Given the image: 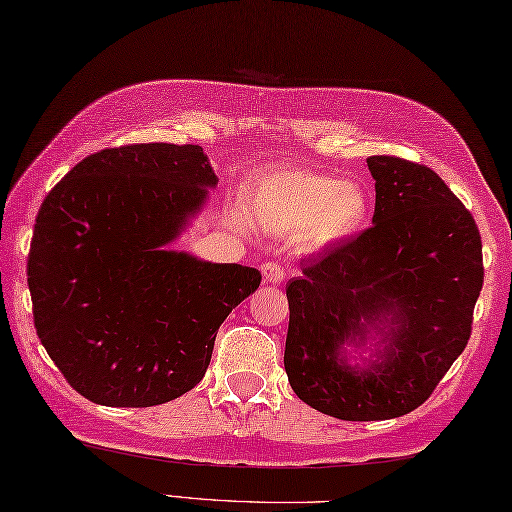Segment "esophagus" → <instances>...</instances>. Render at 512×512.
Returning a JSON list of instances; mask_svg holds the SVG:
<instances>
[{"label": "esophagus", "instance_id": "esophagus-1", "mask_svg": "<svg viewBox=\"0 0 512 512\" xmlns=\"http://www.w3.org/2000/svg\"><path fill=\"white\" fill-rule=\"evenodd\" d=\"M262 275H264V281L266 284H273V286H279L281 281L286 279V268L279 266L277 262H266L262 266Z\"/></svg>", "mask_w": 512, "mask_h": 512}]
</instances>
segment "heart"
<instances>
[{"instance_id": "obj_1", "label": "heart", "mask_w": 512, "mask_h": 512, "mask_svg": "<svg viewBox=\"0 0 512 512\" xmlns=\"http://www.w3.org/2000/svg\"><path fill=\"white\" fill-rule=\"evenodd\" d=\"M242 206L262 231H297L301 246L321 250L361 231L372 213V191L361 180L312 169H270L244 191Z\"/></svg>"}]
</instances>
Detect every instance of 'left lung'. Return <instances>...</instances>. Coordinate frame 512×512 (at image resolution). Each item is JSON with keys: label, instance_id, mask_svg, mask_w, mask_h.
<instances>
[{"label": "left lung", "instance_id": "obj_1", "mask_svg": "<svg viewBox=\"0 0 512 512\" xmlns=\"http://www.w3.org/2000/svg\"><path fill=\"white\" fill-rule=\"evenodd\" d=\"M367 167L374 226L301 264L284 354L306 405L361 422L431 396L469 343L484 281L477 224L436 171L394 156Z\"/></svg>", "mask_w": 512, "mask_h": 512}]
</instances>
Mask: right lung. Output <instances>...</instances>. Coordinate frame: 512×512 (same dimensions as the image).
Segmentation results:
<instances>
[{"label":"right lung","mask_w":512,"mask_h":512,"mask_svg":"<svg viewBox=\"0 0 512 512\" xmlns=\"http://www.w3.org/2000/svg\"><path fill=\"white\" fill-rule=\"evenodd\" d=\"M215 187L202 147L147 143L88 156L43 200L28 255L35 328L96 405L187 394L224 319L259 288L257 268L167 248Z\"/></svg>","instance_id":"1"}]
</instances>
